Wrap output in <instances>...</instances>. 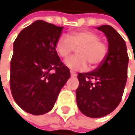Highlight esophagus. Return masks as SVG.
Here are the masks:
<instances>
[{
  "label": "esophagus",
  "mask_w": 135,
  "mask_h": 135,
  "mask_svg": "<svg viewBox=\"0 0 135 135\" xmlns=\"http://www.w3.org/2000/svg\"><path fill=\"white\" fill-rule=\"evenodd\" d=\"M70 75H71L72 77H75V76H77V74H76L75 72H74V71H71V72H70Z\"/></svg>",
  "instance_id": "1"
}]
</instances>
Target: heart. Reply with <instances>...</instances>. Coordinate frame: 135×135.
Instances as JSON below:
<instances>
[{"label": "heart", "instance_id": "obj_1", "mask_svg": "<svg viewBox=\"0 0 135 135\" xmlns=\"http://www.w3.org/2000/svg\"><path fill=\"white\" fill-rule=\"evenodd\" d=\"M56 52L62 58L68 56L78 49V55L68 58L66 66L72 70H85L88 63L91 68L100 65L108 55L107 44L100 40V36L92 31H77L70 36L61 35L55 44Z\"/></svg>", "mask_w": 135, "mask_h": 135}]
</instances>
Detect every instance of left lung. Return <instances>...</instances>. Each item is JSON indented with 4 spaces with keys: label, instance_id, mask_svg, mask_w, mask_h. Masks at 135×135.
I'll list each match as a JSON object with an SVG mask.
<instances>
[{
    "label": "left lung",
    "instance_id": "left-lung-1",
    "mask_svg": "<svg viewBox=\"0 0 135 135\" xmlns=\"http://www.w3.org/2000/svg\"><path fill=\"white\" fill-rule=\"evenodd\" d=\"M108 41V52L104 62L88 73H79V85L76 100L86 116L98 118L112 113L120 104L127 80L129 56L125 40L109 25L97 27Z\"/></svg>",
    "mask_w": 135,
    "mask_h": 135
}]
</instances>
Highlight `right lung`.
<instances>
[{"label": "right lung", "instance_id": "1", "mask_svg": "<svg viewBox=\"0 0 135 135\" xmlns=\"http://www.w3.org/2000/svg\"><path fill=\"white\" fill-rule=\"evenodd\" d=\"M63 27L37 20L13 42L9 86L18 105L33 115L49 112L70 77L55 49Z\"/></svg>", "mask_w": 135, "mask_h": 135}]
</instances>
